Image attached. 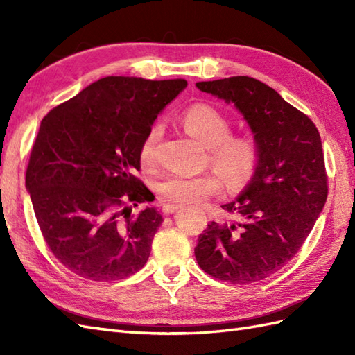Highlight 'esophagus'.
Listing matches in <instances>:
<instances>
[{
    "instance_id": "1",
    "label": "esophagus",
    "mask_w": 355,
    "mask_h": 355,
    "mask_svg": "<svg viewBox=\"0 0 355 355\" xmlns=\"http://www.w3.org/2000/svg\"><path fill=\"white\" fill-rule=\"evenodd\" d=\"M180 207H182V206H175V205H164L162 210H163V214H164V215H172L173 212H177V210H178Z\"/></svg>"
}]
</instances>
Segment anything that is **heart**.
<instances>
[{"instance_id": "1", "label": "heart", "mask_w": 355, "mask_h": 355, "mask_svg": "<svg viewBox=\"0 0 355 355\" xmlns=\"http://www.w3.org/2000/svg\"><path fill=\"white\" fill-rule=\"evenodd\" d=\"M180 122L192 137L209 148V158L230 187H243L254 177L261 163V146L250 134H230L229 119L212 105L195 103L183 111ZM162 137V126L155 123L140 141L139 160L145 169L157 164V145ZM223 187L221 177L209 171L187 177L169 173L155 183L158 198L171 205L205 202Z\"/></svg>"}]
</instances>
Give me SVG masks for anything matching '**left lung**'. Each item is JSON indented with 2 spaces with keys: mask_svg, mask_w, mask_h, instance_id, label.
<instances>
[{
  "mask_svg": "<svg viewBox=\"0 0 355 355\" xmlns=\"http://www.w3.org/2000/svg\"><path fill=\"white\" fill-rule=\"evenodd\" d=\"M197 87L243 112L261 146V163L243 195L223 206L229 220L207 224L195 258L220 281L258 282L294 258L325 206L320 134L310 117L254 78L232 76Z\"/></svg>",
  "mask_w": 355,
  "mask_h": 355,
  "instance_id": "obj_1",
  "label": "left lung"
}]
</instances>
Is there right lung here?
<instances>
[{
    "instance_id": "obj_1",
    "label": "right lung",
    "mask_w": 355,
    "mask_h": 355,
    "mask_svg": "<svg viewBox=\"0 0 355 355\" xmlns=\"http://www.w3.org/2000/svg\"><path fill=\"white\" fill-rule=\"evenodd\" d=\"M184 79L108 76L42 119L30 153L26 187L53 256L97 282L125 279L145 266L163 223L137 177L139 148Z\"/></svg>"
}]
</instances>
